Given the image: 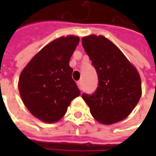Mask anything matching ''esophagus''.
<instances>
[{
  "label": "esophagus",
  "mask_w": 156,
  "mask_h": 156,
  "mask_svg": "<svg viewBox=\"0 0 156 156\" xmlns=\"http://www.w3.org/2000/svg\"><path fill=\"white\" fill-rule=\"evenodd\" d=\"M77 84H78L79 89H81L82 90V88H83V86H82V81H78V83H77Z\"/></svg>",
  "instance_id": "34e87169"
}]
</instances>
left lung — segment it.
<instances>
[{
  "label": "left lung",
  "mask_w": 156,
  "mask_h": 156,
  "mask_svg": "<svg viewBox=\"0 0 156 156\" xmlns=\"http://www.w3.org/2000/svg\"><path fill=\"white\" fill-rule=\"evenodd\" d=\"M82 44L98 79L94 93H83L82 98L98 122L112 124L123 120L140 98L141 80L139 73L123 52L103 36L83 37Z\"/></svg>",
  "instance_id": "1"
}]
</instances>
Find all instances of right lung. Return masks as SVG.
<instances>
[{"mask_svg": "<svg viewBox=\"0 0 156 156\" xmlns=\"http://www.w3.org/2000/svg\"><path fill=\"white\" fill-rule=\"evenodd\" d=\"M79 42L75 36L62 37L35 55L19 78L22 101L35 117L54 123L64 116L80 90L72 78L70 58Z\"/></svg>", "mask_w": 156, "mask_h": 156, "instance_id": "add662e5", "label": "right lung"}]
</instances>
